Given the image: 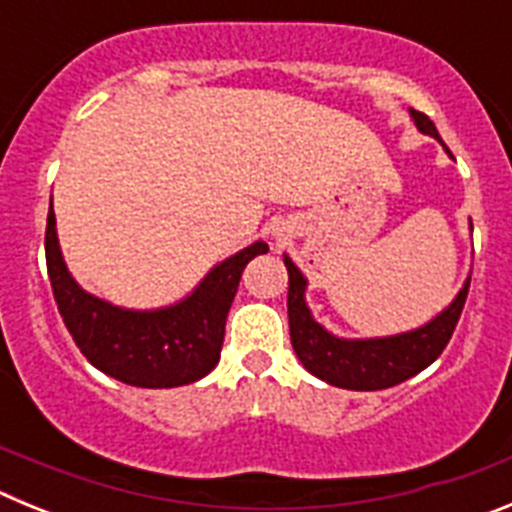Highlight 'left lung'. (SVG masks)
Segmentation results:
<instances>
[{
  "mask_svg": "<svg viewBox=\"0 0 512 512\" xmlns=\"http://www.w3.org/2000/svg\"><path fill=\"white\" fill-rule=\"evenodd\" d=\"M410 117L415 120L420 133L433 135L446 148L431 117L418 110H410ZM446 153H451L449 148ZM284 266L289 274V338H292L297 359L302 361L307 372L333 387H343V390H387V387H395V384L423 372L425 366H431L441 356L446 343L451 341V333L459 323L469 292L467 279L446 310L438 312L431 323L408 330V333L384 338H338L312 318L305 302L307 279L302 277V271L292 264L289 256H284Z\"/></svg>",
  "mask_w": 512,
  "mask_h": 512,
  "instance_id": "1",
  "label": "left lung"
}]
</instances>
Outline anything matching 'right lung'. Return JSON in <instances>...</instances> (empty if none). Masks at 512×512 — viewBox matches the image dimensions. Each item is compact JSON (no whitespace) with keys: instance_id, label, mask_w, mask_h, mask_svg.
I'll use <instances>...</instances> for the list:
<instances>
[{"instance_id":"1","label":"right lung","mask_w":512,"mask_h":512,"mask_svg":"<svg viewBox=\"0 0 512 512\" xmlns=\"http://www.w3.org/2000/svg\"><path fill=\"white\" fill-rule=\"evenodd\" d=\"M269 251L251 243L194 287L192 295L158 310H125L89 295L66 269L56 235V212H48L45 264L58 312L71 338L99 372L133 387H182L210 374L220 361L225 318L248 261Z\"/></svg>"}]
</instances>
